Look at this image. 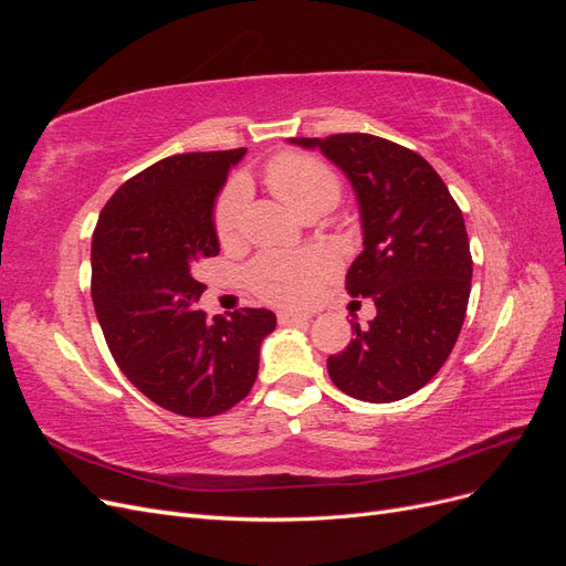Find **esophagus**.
I'll list each match as a JSON object with an SVG mask.
<instances>
[{"label":"esophagus","mask_w":566,"mask_h":566,"mask_svg":"<svg viewBox=\"0 0 566 566\" xmlns=\"http://www.w3.org/2000/svg\"><path fill=\"white\" fill-rule=\"evenodd\" d=\"M312 316L310 314H302V312H290V310H283L279 312V323L281 325H293V323H306Z\"/></svg>","instance_id":"1"}]
</instances>
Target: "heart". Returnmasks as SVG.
Segmentation results:
<instances>
[{
  "instance_id": "1",
  "label": "heart",
  "mask_w": 566,
  "mask_h": 566,
  "mask_svg": "<svg viewBox=\"0 0 566 566\" xmlns=\"http://www.w3.org/2000/svg\"><path fill=\"white\" fill-rule=\"evenodd\" d=\"M264 181L269 191L295 214L310 210H331L339 198V181L323 163L306 156H281L266 167ZM245 191L241 184H233L224 198L219 200L214 214L217 235L221 243L235 241L241 231ZM335 269L333 256L323 250L281 254L269 252L254 260L248 269V283L256 295L276 304H304L312 300L316 287L331 276Z\"/></svg>"
}]
</instances>
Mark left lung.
Returning <instances> with one entry per match:
<instances>
[{
    "mask_svg": "<svg viewBox=\"0 0 566 566\" xmlns=\"http://www.w3.org/2000/svg\"><path fill=\"white\" fill-rule=\"evenodd\" d=\"M318 148L354 188L364 250L347 271L352 297L375 302L366 328L328 358L337 389L368 403L406 399L430 382L465 321L472 256L465 219L418 153L373 134L287 139Z\"/></svg>",
    "mask_w": 566,
    "mask_h": 566,
    "instance_id": "obj_1",
    "label": "left lung"
}]
</instances>
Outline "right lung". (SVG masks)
I'll return each mask as SVG.
<instances>
[{
  "mask_svg": "<svg viewBox=\"0 0 566 566\" xmlns=\"http://www.w3.org/2000/svg\"><path fill=\"white\" fill-rule=\"evenodd\" d=\"M245 148L181 153L117 188L92 235V300L108 349L150 401L186 418L219 416L248 397L269 310L208 318L196 264L219 254L214 205Z\"/></svg>",
  "mask_w": 566,
  "mask_h": 566,
  "instance_id": "1",
  "label": "right lung"
}]
</instances>
